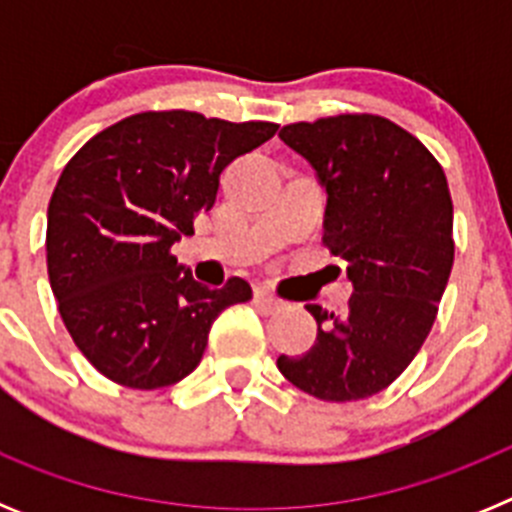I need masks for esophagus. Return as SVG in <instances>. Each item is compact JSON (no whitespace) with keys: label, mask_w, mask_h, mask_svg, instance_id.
<instances>
[{"label":"esophagus","mask_w":512,"mask_h":512,"mask_svg":"<svg viewBox=\"0 0 512 512\" xmlns=\"http://www.w3.org/2000/svg\"><path fill=\"white\" fill-rule=\"evenodd\" d=\"M256 305H259L264 312H279L284 307V300H279L271 289L256 287Z\"/></svg>","instance_id":"1"}]
</instances>
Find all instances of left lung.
Here are the masks:
<instances>
[{
	"mask_svg": "<svg viewBox=\"0 0 512 512\" xmlns=\"http://www.w3.org/2000/svg\"><path fill=\"white\" fill-rule=\"evenodd\" d=\"M279 138L318 171L328 192L323 246L346 264L354 295L343 318L307 305L318 320L315 346L282 354L277 366L318 400H366L408 369L449 284L454 205L446 174L415 135L366 112L292 122Z\"/></svg>",
	"mask_w": 512,
	"mask_h": 512,
	"instance_id": "obj_1",
	"label": "left lung"
}]
</instances>
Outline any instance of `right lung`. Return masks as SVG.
Instances as JSON below:
<instances>
[{
    "mask_svg": "<svg viewBox=\"0 0 512 512\" xmlns=\"http://www.w3.org/2000/svg\"><path fill=\"white\" fill-rule=\"evenodd\" d=\"M277 128L138 112L66 164L48 205V279L63 325L99 374L133 390L182 382L202 361L217 315L251 300L241 277L220 289L194 282L171 246L215 205L225 166Z\"/></svg>",
    "mask_w": 512,
    "mask_h": 512,
    "instance_id": "obj_1",
    "label": "right lung"
}]
</instances>
